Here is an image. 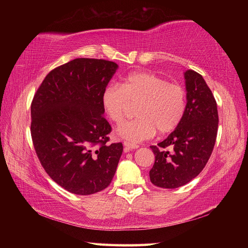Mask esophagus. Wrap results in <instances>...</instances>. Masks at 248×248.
I'll return each mask as SVG.
<instances>
[{
    "instance_id": "obj_1",
    "label": "esophagus",
    "mask_w": 248,
    "mask_h": 248,
    "mask_svg": "<svg viewBox=\"0 0 248 248\" xmlns=\"http://www.w3.org/2000/svg\"><path fill=\"white\" fill-rule=\"evenodd\" d=\"M124 151L125 152H128V151H131V150H135V149L139 148L138 145L131 144V142H128V141H124Z\"/></svg>"
}]
</instances>
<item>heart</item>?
<instances>
[{
    "instance_id": "heart-1",
    "label": "heart",
    "mask_w": 248,
    "mask_h": 248,
    "mask_svg": "<svg viewBox=\"0 0 248 248\" xmlns=\"http://www.w3.org/2000/svg\"><path fill=\"white\" fill-rule=\"evenodd\" d=\"M140 103L138 119L125 123L116 134L136 144L178 126L186 110V93L180 84L168 82L151 72H134L123 79L122 85L110 83L103 90L102 107L114 124L123 123L131 104Z\"/></svg>"
}]
</instances>
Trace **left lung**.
Masks as SVG:
<instances>
[{
    "label": "left lung",
    "mask_w": 248,
    "mask_h": 248,
    "mask_svg": "<svg viewBox=\"0 0 248 248\" xmlns=\"http://www.w3.org/2000/svg\"><path fill=\"white\" fill-rule=\"evenodd\" d=\"M186 110L175 131L158 146H151L155 164L151 182L157 187L175 189L197 177L212 154L218 128L217 103L202 75L184 72Z\"/></svg>",
    "instance_id": "8db88e82"
}]
</instances>
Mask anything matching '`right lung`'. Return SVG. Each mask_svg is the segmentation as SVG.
<instances>
[{
  "label": "right lung",
  "instance_id": "add662e5",
  "mask_svg": "<svg viewBox=\"0 0 248 248\" xmlns=\"http://www.w3.org/2000/svg\"><path fill=\"white\" fill-rule=\"evenodd\" d=\"M119 65L76 58L50 71L31 104V136L42 167L76 195L106 189L115 174L123 144L108 145L102 93Z\"/></svg>",
  "mask_w": 248,
  "mask_h": 248
}]
</instances>
